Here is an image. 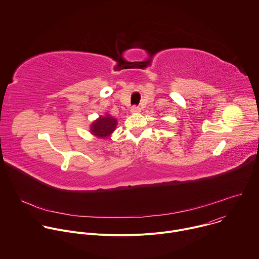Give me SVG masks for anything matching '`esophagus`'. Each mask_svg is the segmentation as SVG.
<instances>
[{
  "label": "esophagus",
  "mask_w": 259,
  "mask_h": 259,
  "mask_svg": "<svg viewBox=\"0 0 259 259\" xmlns=\"http://www.w3.org/2000/svg\"><path fill=\"white\" fill-rule=\"evenodd\" d=\"M131 113H139L140 112V107L138 105H132L130 108Z\"/></svg>",
  "instance_id": "obj_1"
}]
</instances>
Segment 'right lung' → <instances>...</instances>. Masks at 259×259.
<instances>
[{
  "label": "right lung",
  "mask_w": 259,
  "mask_h": 259,
  "mask_svg": "<svg viewBox=\"0 0 259 259\" xmlns=\"http://www.w3.org/2000/svg\"><path fill=\"white\" fill-rule=\"evenodd\" d=\"M117 126V120L109 117H100L91 126V132L99 137H105L112 133Z\"/></svg>",
  "instance_id": "right-lung-1"
}]
</instances>
